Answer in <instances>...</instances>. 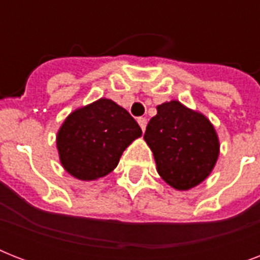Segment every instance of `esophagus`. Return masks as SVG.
<instances>
[{"mask_svg":"<svg viewBox=\"0 0 260 260\" xmlns=\"http://www.w3.org/2000/svg\"><path fill=\"white\" fill-rule=\"evenodd\" d=\"M138 122H139V125H140V128H142L143 132H144V131H146V125H147V118L146 117H139Z\"/></svg>","mask_w":260,"mask_h":260,"instance_id":"1","label":"esophagus"}]
</instances>
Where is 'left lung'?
Listing matches in <instances>:
<instances>
[{
    "label": "left lung",
    "mask_w": 260,
    "mask_h": 260,
    "mask_svg": "<svg viewBox=\"0 0 260 260\" xmlns=\"http://www.w3.org/2000/svg\"><path fill=\"white\" fill-rule=\"evenodd\" d=\"M144 140L154 154L156 171L177 190H189L209 177L220 154L213 124L177 100L156 106Z\"/></svg>",
    "instance_id": "left-lung-1"
}]
</instances>
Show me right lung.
I'll list each match as a JSON object with an SVG mask.
<instances>
[{
    "instance_id": "1",
    "label": "right lung",
    "mask_w": 260,
    "mask_h": 260,
    "mask_svg": "<svg viewBox=\"0 0 260 260\" xmlns=\"http://www.w3.org/2000/svg\"><path fill=\"white\" fill-rule=\"evenodd\" d=\"M140 136L142 128L122 106L100 98L67 116L56 147L67 173L81 181H95L112 173L126 147Z\"/></svg>"
}]
</instances>
